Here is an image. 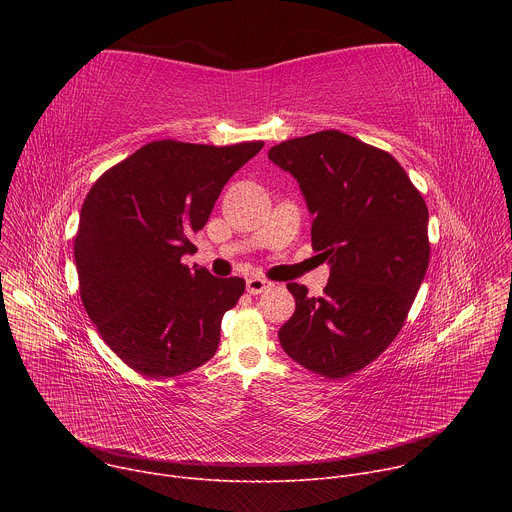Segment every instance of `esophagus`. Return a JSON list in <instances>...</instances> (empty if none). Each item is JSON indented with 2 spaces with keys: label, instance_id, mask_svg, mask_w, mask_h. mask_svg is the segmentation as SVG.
<instances>
[{
  "label": "esophagus",
  "instance_id": "obj_1",
  "mask_svg": "<svg viewBox=\"0 0 512 512\" xmlns=\"http://www.w3.org/2000/svg\"><path fill=\"white\" fill-rule=\"evenodd\" d=\"M269 287H271V283L265 281L263 277H249V279H247V291H249L251 296L263 294V291L269 289Z\"/></svg>",
  "mask_w": 512,
  "mask_h": 512
}]
</instances>
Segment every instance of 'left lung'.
Listing matches in <instances>:
<instances>
[{
	"instance_id": "1",
	"label": "left lung",
	"mask_w": 512,
	"mask_h": 512,
	"mask_svg": "<svg viewBox=\"0 0 512 512\" xmlns=\"http://www.w3.org/2000/svg\"><path fill=\"white\" fill-rule=\"evenodd\" d=\"M269 160L300 184L312 247L330 265L322 298L287 283L296 312L281 328L289 358L342 379L399 334L429 265L425 200L387 152L328 129L287 139Z\"/></svg>"
}]
</instances>
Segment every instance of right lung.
<instances>
[{
	"instance_id": "right-lung-1",
	"label": "right lung",
	"mask_w": 512,
	"mask_h": 512,
	"mask_svg": "<svg viewBox=\"0 0 512 512\" xmlns=\"http://www.w3.org/2000/svg\"><path fill=\"white\" fill-rule=\"evenodd\" d=\"M263 141L162 139L107 170L89 190L75 237L81 300L109 348L133 371L168 379L198 369L221 340V320L245 291L214 277L194 253L212 206Z\"/></svg>"
}]
</instances>
